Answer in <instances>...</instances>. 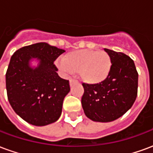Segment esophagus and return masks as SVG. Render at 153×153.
Wrapping results in <instances>:
<instances>
[{
    "instance_id": "34e87169",
    "label": "esophagus",
    "mask_w": 153,
    "mask_h": 153,
    "mask_svg": "<svg viewBox=\"0 0 153 153\" xmlns=\"http://www.w3.org/2000/svg\"><path fill=\"white\" fill-rule=\"evenodd\" d=\"M78 83V82H77L75 79H70V86H72V85H74V84H75V83Z\"/></svg>"
}]
</instances>
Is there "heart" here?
<instances>
[{"label": "heart", "instance_id": "1", "mask_svg": "<svg viewBox=\"0 0 153 153\" xmlns=\"http://www.w3.org/2000/svg\"><path fill=\"white\" fill-rule=\"evenodd\" d=\"M57 66L65 74L79 73L80 79L89 85L104 82L111 70V59L104 51L79 50L65 55Z\"/></svg>", "mask_w": 153, "mask_h": 153}]
</instances>
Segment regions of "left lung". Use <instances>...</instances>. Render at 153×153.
<instances>
[{
  "mask_svg": "<svg viewBox=\"0 0 153 153\" xmlns=\"http://www.w3.org/2000/svg\"><path fill=\"white\" fill-rule=\"evenodd\" d=\"M111 59V70L104 82L96 85L83 83L81 99L88 118L97 122H111L131 108L138 93V74L134 62L127 55L104 49Z\"/></svg>",
  "mask_w": 153,
  "mask_h": 153,
  "instance_id": "8db88e82",
  "label": "left lung"
}]
</instances>
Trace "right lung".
Returning a JSON list of instances; mask_svg holds the SVG:
<instances>
[{
	"instance_id": "obj_1",
	"label": "right lung",
	"mask_w": 153,
	"mask_h": 153,
	"mask_svg": "<svg viewBox=\"0 0 153 153\" xmlns=\"http://www.w3.org/2000/svg\"><path fill=\"white\" fill-rule=\"evenodd\" d=\"M65 51L38 42L19 49L10 58L5 74L9 102L23 120L44 126L60 118L65 97L70 92L69 80L56 73L54 61ZM39 65L32 67L30 62Z\"/></svg>"
}]
</instances>
